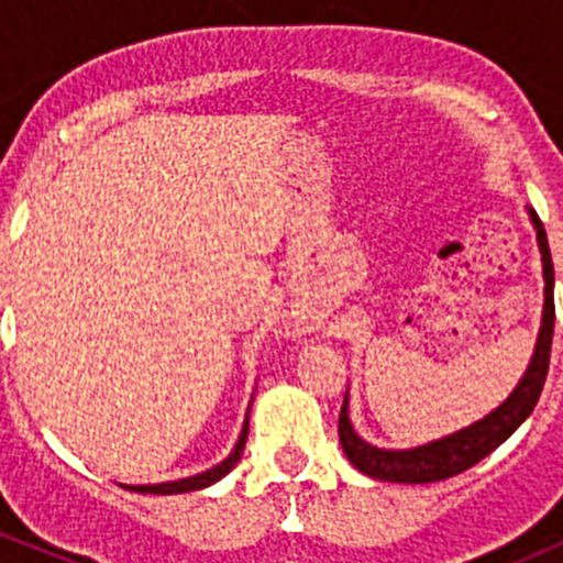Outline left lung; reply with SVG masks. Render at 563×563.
<instances>
[{
	"label": "left lung",
	"mask_w": 563,
	"mask_h": 563,
	"mask_svg": "<svg viewBox=\"0 0 563 563\" xmlns=\"http://www.w3.org/2000/svg\"><path fill=\"white\" fill-rule=\"evenodd\" d=\"M531 220L537 225L539 250H542L544 264V313L542 329H539L537 349H533V360L528 365L523 382L518 389L501 402L493 413L479 419L471 428L460 430V433L446 435V439L433 441L428 446H417V450L406 452H389L376 450V446L365 444L360 435L351 430L349 408H340L338 435L343 452L349 455L351 463L362 471V474L373 476V479L384 482H402V485H424V482H441L450 476L463 474L471 465L479 463L482 457L490 455L493 450L504 444L520 424L526 422L528 413L537 406L539 395H542L544 378H548L550 367V345H553V323H555V302H553V258H550L548 234L539 220V214L531 209Z\"/></svg>",
	"instance_id": "left-lung-1"
}]
</instances>
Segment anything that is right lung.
Listing matches in <instances>:
<instances>
[{"mask_svg":"<svg viewBox=\"0 0 563 563\" xmlns=\"http://www.w3.org/2000/svg\"><path fill=\"white\" fill-rule=\"evenodd\" d=\"M247 428L250 422L245 419V428H242V435L240 441H236L234 452H231L229 457L223 460L220 465H214V468L203 471V474H196V476H187V479H179V482H163V485H139V487H128V490H139V493H152V496H174V493H190V490H201V487L212 485V482L223 479L225 474H229L231 468H234L236 463H240L242 452H245V441H247Z\"/></svg>","mask_w":563,"mask_h":563,"instance_id":"add662e5","label":"right lung"}]
</instances>
